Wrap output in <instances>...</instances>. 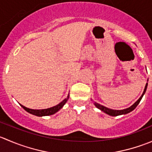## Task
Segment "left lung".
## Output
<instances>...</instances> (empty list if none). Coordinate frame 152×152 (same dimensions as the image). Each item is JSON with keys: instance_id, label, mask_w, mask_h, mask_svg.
I'll return each instance as SVG.
<instances>
[{"instance_id": "left-lung-1", "label": "left lung", "mask_w": 152, "mask_h": 152, "mask_svg": "<svg viewBox=\"0 0 152 152\" xmlns=\"http://www.w3.org/2000/svg\"><path fill=\"white\" fill-rule=\"evenodd\" d=\"M147 86H148V84L146 83V85H145V88H144L143 93H142V94L141 95V96H140V97L139 98V99L137 101V102H135V103L133 104L132 105L131 107H129V108L124 109V110H112V109L107 108V107H104V106L100 104L97 103V102H94V105L96 106V107H97L98 109H99V110H102V112H104V113H106V114L109 115H110V116H118V115H121L127 114V113H130V112H132V110H134V109L136 108V107H137V106L139 104V103H140V100H141V99H142V96H143V95L145 94V91H146Z\"/></svg>"}]
</instances>
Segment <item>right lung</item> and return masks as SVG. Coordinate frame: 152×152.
<instances>
[{
	"mask_svg": "<svg viewBox=\"0 0 152 152\" xmlns=\"http://www.w3.org/2000/svg\"><path fill=\"white\" fill-rule=\"evenodd\" d=\"M69 96L70 95H67L66 99H64L62 102H61L59 104L54 106V107H50V108H48V109H43V110H33V109H29L28 107H26L25 106L22 105L20 104V105L24 109L26 112L30 113V114L34 115H36L38 116V117H42V116H48V115H51L55 114L56 113H57L59 110L63 107V106L65 104V103L67 102L69 99Z\"/></svg>",
	"mask_w": 152,
	"mask_h": 152,
	"instance_id": "obj_1",
	"label": "right lung"
}]
</instances>
